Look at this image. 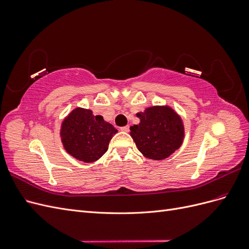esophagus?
Listing matches in <instances>:
<instances>
[{
	"label": "esophagus",
	"instance_id": "34e87169",
	"mask_svg": "<svg viewBox=\"0 0 249 249\" xmlns=\"http://www.w3.org/2000/svg\"><path fill=\"white\" fill-rule=\"evenodd\" d=\"M120 131H122V132H124V133H127V132L130 131V126H129V125L122 126V127H120Z\"/></svg>",
	"mask_w": 249,
	"mask_h": 249
}]
</instances>
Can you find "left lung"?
I'll return each instance as SVG.
<instances>
[{
  "label": "left lung",
  "mask_w": 249,
  "mask_h": 249,
  "mask_svg": "<svg viewBox=\"0 0 249 249\" xmlns=\"http://www.w3.org/2000/svg\"><path fill=\"white\" fill-rule=\"evenodd\" d=\"M136 115L140 123L130 127V135L139 152L147 159H166L182 145L185 137L184 124L171 107H148Z\"/></svg>",
  "instance_id": "8db88e82"
}]
</instances>
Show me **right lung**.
I'll use <instances>...</instances> for the list:
<instances>
[{
  "label": "right lung",
  "mask_w": 249,
  "mask_h": 249,
  "mask_svg": "<svg viewBox=\"0 0 249 249\" xmlns=\"http://www.w3.org/2000/svg\"><path fill=\"white\" fill-rule=\"evenodd\" d=\"M116 133L115 127L105 122L103 116L78 107L64 118L60 137L65 150L74 159L91 163L107 152L109 142Z\"/></svg>",
  "instance_id": "add662e5"
}]
</instances>
